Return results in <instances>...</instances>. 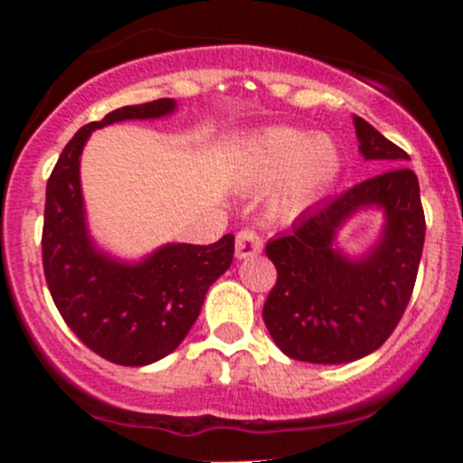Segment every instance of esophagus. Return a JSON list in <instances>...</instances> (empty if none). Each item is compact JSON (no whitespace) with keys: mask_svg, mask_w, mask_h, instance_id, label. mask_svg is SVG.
<instances>
[{"mask_svg":"<svg viewBox=\"0 0 463 463\" xmlns=\"http://www.w3.org/2000/svg\"><path fill=\"white\" fill-rule=\"evenodd\" d=\"M261 250V237L253 228H244V231L237 232L235 237V258L237 260H246L253 258Z\"/></svg>","mask_w":463,"mask_h":463,"instance_id":"1","label":"esophagus"}]
</instances>
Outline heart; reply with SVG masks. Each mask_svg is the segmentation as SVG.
I'll list each match as a JSON object with an SVG mask.
<instances>
[{
	"label": "heart",
	"mask_w": 463,
	"mask_h": 463,
	"mask_svg": "<svg viewBox=\"0 0 463 463\" xmlns=\"http://www.w3.org/2000/svg\"><path fill=\"white\" fill-rule=\"evenodd\" d=\"M340 167L343 158L331 138L311 137L293 128H269L244 145L237 175L246 188H266L279 181L270 208L291 217L331 188Z\"/></svg>",
	"instance_id": "heart-1"
}]
</instances>
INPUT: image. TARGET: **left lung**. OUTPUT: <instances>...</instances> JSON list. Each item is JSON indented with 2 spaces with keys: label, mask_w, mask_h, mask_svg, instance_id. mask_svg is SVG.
<instances>
[{
  "label": "left lung",
  "mask_w": 463,
  "mask_h": 463,
  "mask_svg": "<svg viewBox=\"0 0 463 463\" xmlns=\"http://www.w3.org/2000/svg\"><path fill=\"white\" fill-rule=\"evenodd\" d=\"M358 149L383 161V175L311 205L291 231L266 244L278 282L264 302L266 329L293 361L338 365L376 352L412 296L426 240L419 179L408 154L354 116ZM381 207L382 240L370 254L349 259L335 249V232L358 209Z\"/></svg>",
  "instance_id": "1"
}]
</instances>
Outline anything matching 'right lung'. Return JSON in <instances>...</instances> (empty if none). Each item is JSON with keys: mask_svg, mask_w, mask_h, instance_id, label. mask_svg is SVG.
<instances>
[{"mask_svg": "<svg viewBox=\"0 0 463 463\" xmlns=\"http://www.w3.org/2000/svg\"><path fill=\"white\" fill-rule=\"evenodd\" d=\"M172 98L109 111L78 129L46 184L42 264L51 298L69 329L105 361L143 367L175 352L199 318L210 284L228 270L235 237L210 246L165 244L141 261H120L93 244L80 188V154L93 129L120 120L161 118Z\"/></svg>", "mask_w": 463, "mask_h": 463, "instance_id": "right-lung-1", "label": "right lung"}]
</instances>
